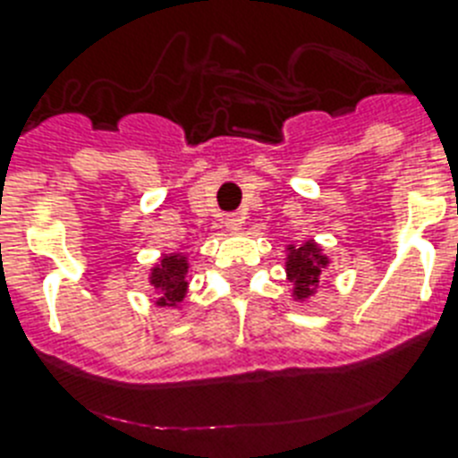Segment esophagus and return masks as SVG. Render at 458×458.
Instances as JSON below:
<instances>
[{
    "label": "esophagus",
    "instance_id": "obj_1",
    "mask_svg": "<svg viewBox=\"0 0 458 458\" xmlns=\"http://www.w3.org/2000/svg\"><path fill=\"white\" fill-rule=\"evenodd\" d=\"M242 223H244V216H242V214H230V216H225V228H228L230 233L242 230Z\"/></svg>",
    "mask_w": 458,
    "mask_h": 458
}]
</instances>
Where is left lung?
Listing matches in <instances>:
<instances>
[{
  "mask_svg": "<svg viewBox=\"0 0 458 458\" xmlns=\"http://www.w3.org/2000/svg\"><path fill=\"white\" fill-rule=\"evenodd\" d=\"M286 251V276L288 282L293 284V298L295 301H307L317 293L318 276L328 265V256H324V249L318 247L314 240L305 242L301 247L288 244Z\"/></svg>",
  "mask_w": 458,
  "mask_h": 458,
  "instance_id": "8db88e82",
  "label": "left lung"
}]
</instances>
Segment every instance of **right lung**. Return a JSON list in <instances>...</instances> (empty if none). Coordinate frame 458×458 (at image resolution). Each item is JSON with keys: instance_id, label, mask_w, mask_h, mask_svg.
<instances>
[{"instance_id": "obj_1", "label": "right lung", "mask_w": 458, "mask_h": 458, "mask_svg": "<svg viewBox=\"0 0 458 458\" xmlns=\"http://www.w3.org/2000/svg\"><path fill=\"white\" fill-rule=\"evenodd\" d=\"M188 259L182 253H165L160 263L156 265L148 275L151 286L157 293V307H176L186 298L188 282Z\"/></svg>"}]
</instances>
